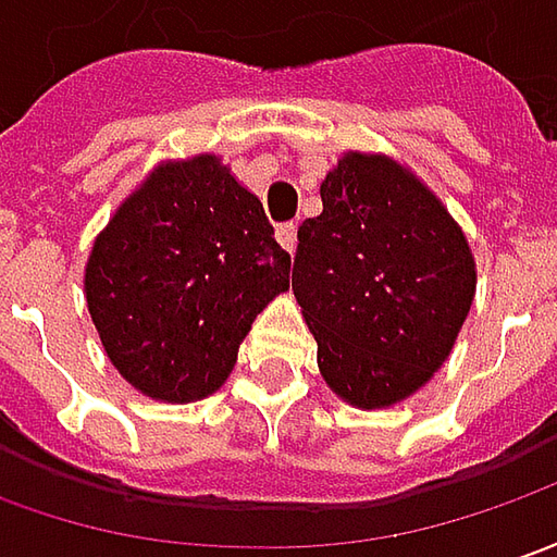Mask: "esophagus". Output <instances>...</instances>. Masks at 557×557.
Here are the masks:
<instances>
[{
	"instance_id": "1",
	"label": "esophagus",
	"mask_w": 557,
	"mask_h": 557,
	"mask_svg": "<svg viewBox=\"0 0 557 557\" xmlns=\"http://www.w3.org/2000/svg\"><path fill=\"white\" fill-rule=\"evenodd\" d=\"M277 243L286 249V252H296V221H286V224H277Z\"/></svg>"
}]
</instances>
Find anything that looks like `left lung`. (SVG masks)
<instances>
[{
	"instance_id": "8db88e82",
	"label": "left lung",
	"mask_w": 557,
	"mask_h": 557,
	"mask_svg": "<svg viewBox=\"0 0 557 557\" xmlns=\"http://www.w3.org/2000/svg\"><path fill=\"white\" fill-rule=\"evenodd\" d=\"M320 200L298 227L293 293L330 392L385 410L450 357L474 301V256L429 184L385 153H342Z\"/></svg>"
}]
</instances>
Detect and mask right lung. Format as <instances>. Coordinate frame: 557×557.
<instances>
[{"mask_svg":"<svg viewBox=\"0 0 557 557\" xmlns=\"http://www.w3.org/2000/svg\"><path fill=\"white\" fill-rule=\"evenodd\" d=\"M289 264L221 157L165 160L91 243L88 314L135 392L190 404L227 382L252 320L289 289Z\"/></svg>","mask_w":557,"mask_h":557,"instance_id":"1","label":"right lung"}]
</instances>
